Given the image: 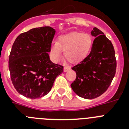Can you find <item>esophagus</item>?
I'll list each match as a JSON object with an SVG mask.
<instances>
[{
	"label": "esophagus",
	"mask_w": 129,
	"mask_h": 129,
	"mask_svg": "<svg viewBox=\"0 0 129 129\" xmlns=\"http://www.w3.org/2000/svg\"><path fill=\"white\" fill-rule=\"evenodd\" d=\"M70 70V66H64V68H63V72H68V71H69Z\"/></svg>",
	"instance_id": "34e87169"
}]
</instances>
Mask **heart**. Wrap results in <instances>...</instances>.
Listing matches in <instances>:
<instances>
[{
  "mask_svg": "<svg viewBox=\"0 0 129 129\" xmlns=\"http://www.w3.org/2000/svg\"><path fill=\"white\" fill-rule=\"evenodd\" d=\"M92 43V38L89 34L72 32L59 36L56 43L51 45L49 53L53 59L57 61L62 56L63 51L69 62H78L87 57Z\"/></svg>",
  "mask_w": 129,
  "mask_h": 129,
  "instance_id": "obj_1",
  "label": "heart"
}]
</instances>
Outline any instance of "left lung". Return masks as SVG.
I'll use <instances>...</instances> for the list:
<instances>
[{
	"label": "left lung",
	"mask_w": 129,
	"mask_h": 129,
	"mask_svg": "<svg viewBox=\"0 0 129 129\" xmlns=\"http://www.w3.org/2000/svg\"><path fill=\"white\" fill-rule=\"evenodd\" d=\"M90 54L73 67L76 78L71 84L74 92L85 99L96 98L106 92L116 73L115 51L111 41L96 27Z\"/></svg>",
	"instance_id": "left-lung-1"
}]
</instances>
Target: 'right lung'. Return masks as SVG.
I'll list each match as a JSON object with an SVG mask.
<instances>
[{
	"mask_svg": "<svg viewBox=\"0 0 129 129\" xmlns=\"http://www.w3.org/2000/svg\"><path fill=\"white\" fill-rule=\"evenodd\" d=\"M55 30L37 27L20 34L10 53L9 68L13 84L27 98H41L50 92L62 66L50 60L48 53Z\"/></svg>",
	"mask_w": 129,
	"mask_h": 129,
	"instance_id": "obj_1",
	"label": "right lung"
}]
</instances>
